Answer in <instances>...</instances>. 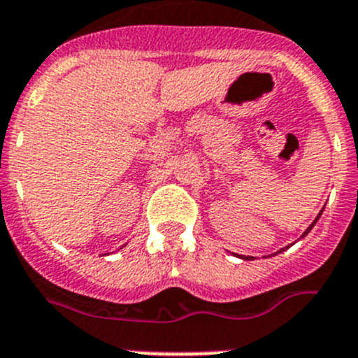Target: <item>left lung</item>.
I'll return each mask as SVG.
<instances>
[{
  "mask_svg": "<svg viewBox=\"0 0 358 358\" xmlns=\"http://www.w3.org/2000/svg\"><path fill=\"white\" fill-rule=\"evenodd\" d=\"M321 213H322V210H321ZM321 213H319V216H317L315 220H313V223H312V225H310L308 229H306V231H304V234H303V236H306V234H308L310 231H312V229H313V225H315V223H317V220H319V217H321ZM243 259H252V257H243Z\"/></svg>",
  "mask_w": 358,
  "mask_h": 358,
  "instance_id": "8db88e82",
  "label": "left lung"
}]
</instances>
